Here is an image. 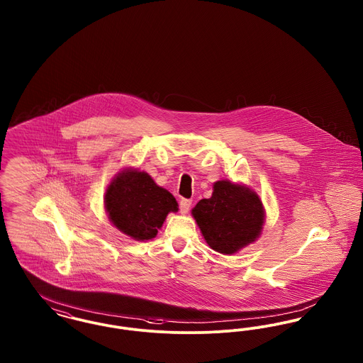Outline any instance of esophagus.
Segmentation results:
<instances>
[{
	"label": "esophagus",
	"mask_w": 363,
	"mask_h": 363,
	"mask_svg": "<svg viewBox=\"0 0 363 363\" xmlns=\"http://www.w3.org/2000/svg\"><path fill=\"white\" fill-rule=\"evenodd\" d=\"M191 206V200H186V199H182L179 201V212L182 215H186L189 212V208Z\"/></svg>",
	"instance_id": "esophagus-1"
}]
</instances>
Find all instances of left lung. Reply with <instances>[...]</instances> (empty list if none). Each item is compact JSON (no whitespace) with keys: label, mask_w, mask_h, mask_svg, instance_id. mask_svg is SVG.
<instances>
[{"label":"left lung","mask_w":363,"mask_h":363,"mask_svg":"<svg viewBox=\"0 0 363 363\" xmlns=\"http://www.w3.org/2000/svg\"><path fill=\"white\" fill-rule=\"evenodd\" d=\"M211 249L222 255H235L257 241L265 223V209L259 194L245 184L220 179L213 184L209 199L191 209Z\"/></svg>","instance_id":"1"}]
</instances>
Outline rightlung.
Returning a JSON list of instances; mask_svg holds the SVG:
<instances>
[{
	"instance_id": "right-lung-1",
	"label": "right lung",
	"mask_w": 363,
	"mask_h": 363,
	"mask_svg": "<svg viewBox=\"0 0 363 363\" xmlns=\"http://www.w3.org/2000/svg\"><path fill=\"white\" fill-rule=\"evenodd\" d=\"M104 209L122 234L135 241H148L155 238L167 215L178 211V203L150 174L126 167L106 188Z\"/></svg>"
}]
</instances>
